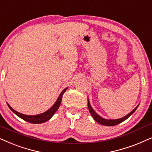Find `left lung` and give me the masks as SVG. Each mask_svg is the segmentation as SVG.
I'll return each instance as SVG.
<instances>
[{
  "label": "left lung",
  "mask_w": 152,
  "mask_h": 152,
  "mask_svg": "<svg viewBox=\"0 0 152 152\" xmlns=\"http://www.w3.org/2000/svg\"><path fill=\"white\" fill-rule=\"evenodd\" d=\"M138 105L134 109L133 111L130 112L129 114H128L126 116H125V117L121 118V119H103V118H102L101 117H100L99 115H98L96 112L94 111L93 108L91 107V106L90 105V102L88 101V110H89L91 115L92 117L96 121H97L98 123H99L100 124H102V125H104V126H115V125H117V124H119L120 123H121L122 121H125L126 119H127L128 118H129L130 116L131 115H133V112L136 110V109L138 107Z\"/></svg>",
  "instance_id": "left-lung-1"
}]
</instances>
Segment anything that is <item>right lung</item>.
I'll list each match as a JSON object with an SVG mask.
<instances>
[{"mask_svg": "<svg viewBox=\"0 0 152 152\" xmlns=\"http://www.w3.org/2000/svg\"><path fill=\"white\" fill-rule=\"evenodd\" d=\"M67 88H68V87L65 88L64 90H63V91L61 93L60 95H59L58 99H57L56 102H55L54 105H53L50 109H49L47 111L44 112V113L40 114V115H37L34 116L23 115V114H21L18 112L15 111V110L12 109V108L8 104H7V105H8L10 109L16 115H17L19 117H20L21 119H23L24 121H26L31 124H42V123H44V122H46L47 121H48L49 119H50L52 116L54 115L55 112L57 111V110L58 109V107H60L61 102V100H62L63 95H64L65 91L67 90Z\"/></svg>", "mask_w": 152, "mask_h": 152, "instance_id": "1", "label": "right lung"}]
</instances>
